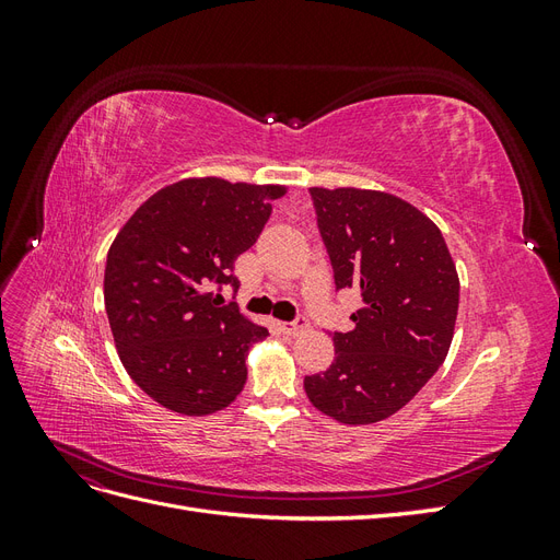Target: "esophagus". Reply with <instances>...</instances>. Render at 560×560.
<instances>
[{
    "instance_id": "esophagus-1",
    "label": "esophagus",
    "mask_w": 560,
    "mask_h": 560,
    "mask_svg": "<svg viewBox=\"0 0 560 560\" xmlns=\"http://www.w3.org/2000/svg\"><path fill=\"white\" fill-rule=\"evenodd\" d=\"M280 329L287 336H296V334L308 329V319L306 317H299L296 322H280Z\"/></svg>"
}]
</instances>
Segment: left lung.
<instances>
[{"mask_svg": "<svg viewBox=\"0 0 560 560\" xmlns=\"http://www.w3.org/2000/svg\"><path fill=\"white\" fill-rule=\"evenodd\" d=\"M311 196L334 266L336 290L358 287L352 331L334 334L336 358L303 389L317 411L343 425L397 413L446 360L460 280L439 226L411 202L374 189Z\"/></svg>", "mask_w": 560, "mask_h": 560, "instance_id": "obj_1", "label": "left lung"}]
</instances>
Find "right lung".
Returning a JSON list of instances; mask_svg holds the SVG:
<instances>
[{
	"mask_svg": "<svg viewBox=\"0 0 560 560\" xmlns=\"http://www.w3.org/2000/svg\"><path fill=\"white\" fill-rule=\"evenodd\" d=\"M282 184L189 177L163 186L116 233L105 308L118 360L156 404L182 416L226 409L245 358L268 329L212 287L238 290L233 264L257 243Z\"/></svg>",
	"mask_w": 560,
	"mask_h": 560,
	"instance_id": "1",
	"label": "right lung"
}]
</instances>
